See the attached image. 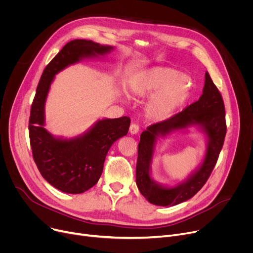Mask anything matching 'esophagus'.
Wrapping results in <instances>:
<instances>
[{"label": "esophagus", "instance_id": "34e87169", "mask_svg": "<svg viewBox=\"0 0 253 253\" xmlns=\"http://www.w3.org/2000/svg\"><path fill=\"white\" fill-rule=\"evenodd\" d=\"M138 131H139V127H138V125H137V124H135V123H132V124L130 125V128H129L130 134H132V135L137 134V133H138Z\"/></svg>", "mask_w": 253, "mask_h": 253}]
</instances>
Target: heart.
Segmentation results:
<instances>
[{
  "label": "heart",
  "mask_w": 253,
  "mask_h": 253,
  "mask_svg": "<svg viewBox=\"0 0 253 253\" xmlns=\"http://www.w3.org/2000/svg\"><path fill=\"white\" fill-rule=\"evenodd\" d=\"M194 87L193 79L175 69L154 66L131 75L126 91L131 97L151 95L144 112L154 122H161L173 116L188 102Z\"/></svg>",
  "instance_id": "obj_1"
}]
</instances>
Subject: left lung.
<instances>
[{"instance_id":"obj_1","label":"left lung","mask_w":253,"mask_h":253,"mask_svg":"<svg viewBox=\"0 0 253 253\" xmlns=\"http://www.w3.org/2000/svg\"><path fill=\"white\" fill-rule=\"evenodd\" d=\"M196 127L207 140L203 162L184 181L174 187L157 183L151 177V163L157 143L176 130ZM227 125L220 93L205 73L203 93L198 101L166 121L151 125L140 135L136 164V184L141 195L157 206H175L188 201L202 189L213 170L221 151Z\"/></svg>"}]
</instances>
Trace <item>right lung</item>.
Returning a JSON list of instances; mask_svg holds the SVG:
<instances>
[{"mask_svg":"<svg viewBox=\"0 0 253 253\" xmlns=\"http://www.w3.org/2000/svg\"><path fill=\"white\" fill-rule=\"evenodd\" d=\"M114 50L91 40H73L46 66L34 98L30 140L34 160L42 176L66 194H82L96 184L112 144L128 133L130 119H98L84 133L66 138L45 128V103L55 76L84 59H102Z\"/></svg>","mask_w":253,"mask_h":253,"instance_id":"1","label":"right lung"}]
</instances>
